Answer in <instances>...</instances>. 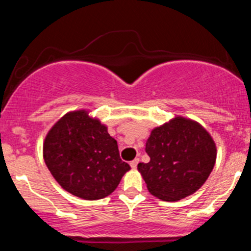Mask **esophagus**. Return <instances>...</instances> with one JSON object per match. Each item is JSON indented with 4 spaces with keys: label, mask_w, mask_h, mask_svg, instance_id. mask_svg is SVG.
I'll return each mask as SVG.
<instances>
[{
    "label": "esophagus",
    "mask_w": 251,
    "mask_h": 251,
    "mask_svg": "<svg viewBox=\"0 0 251 251\" xmlns=\"http://www.w3.org/2000/svg\"><path fill=\"white\" fill-rule=\"evenodd\" d=\"M138 163H139V159H138V158H135V159H133L131 163H129V165H131L132 169L135 170L138 166Z\"/></svg>",
    "instance_id": "1"
}]
</instances>
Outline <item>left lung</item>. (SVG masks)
<instances>
[{"mask_svg":"<svg viewBox=\"0 0 251 251\" xmlns=\"http://www.w3.org/2000/svg\"><path fill=\"white\" fill-rule=\"evenodd\" d=\"M149 163L138 164L149 192L165 201L183 200L201 188L211 174L217 149L200 123L175 117L151 131Z\"/></svg>","mask_w":251,"mask_h":251,"instance_id":"left-lung-1","label":"left lung"}]
</instances>
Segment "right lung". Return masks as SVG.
I'll return each instance as SVG.
<instances>
[{
	"label": "right lung",
	"mask_w": 251,
	"mask_h": 251,
	"mask_svg": "<svg viewBox=\"0 0 251 251\" xmlns=\"http://www.w3.org/2000/svg\"><path fill=\"white\" fill-rule=\"evenodd\" d=\"M43 159L59 185L86 201L107 197L131 170L120 159L117 140L88 109L66 113L43 142Z\"/></svg>",
	"instance_id": "right-lung-1"
}]
</instances>
